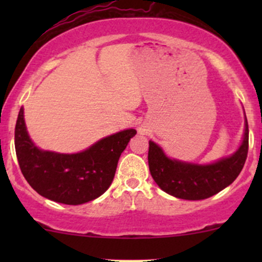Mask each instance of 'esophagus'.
Masks as SVG:
<instances>
[{
  "label": "esophagus",
  "mask_w": 262,
  "mask_h": 262,
  "mask_svg": "<svg viewBox=\"0 0 262 262\" xmlns=\"http://www.w3.org/2000/svg\"><path fill=\"white\" fill-rule=\"evenodd\" d=\"M141 132H143V130H141V129H140V133H141Z\"/></svg>",
  "instance_id": "esophagus-1"
}]
</instances>
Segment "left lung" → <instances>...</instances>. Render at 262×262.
Listing matches in <instances>:
<instances>
[{"label": "left lung", "instance_id": "8db88e82", "mask_svg": "<svg viewBox=\"0 0 262 262\" xmlns=\"http://www.w3.org/2000/svg\"><path fill=\"white\" fill-rule=\"evenodd\" d=\"M249 150V125L240 148L214 164L198 165L172 160L154 141H149V170L162 191L181 200L198 201L214 196L234 182L244 167Z\"/></svg>", "mask_w": 262, "mask_h": 262}]
</instances>
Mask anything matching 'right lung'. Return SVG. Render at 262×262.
Instances as JSON below:
<instances>
[{
  "label": "right lung",
  "instance_id": "obj_1",
  "mask_svg": "<svg viewBox=\"0 0 262 262\" xmlns=\"http://www.w3.org/2000/svg\"><path fill=\"white\" fill-rule=\"evenodd\" d=\"M135 134V129L122 130L77 154L44 151L29 139L20 108L14 129V146L20 171L34 191L54 202L77 206L96 200L107 191L119 156Z\"/></svg>",
  "mask_w": 262,
  "mask_h": 262
}]
</instances>
